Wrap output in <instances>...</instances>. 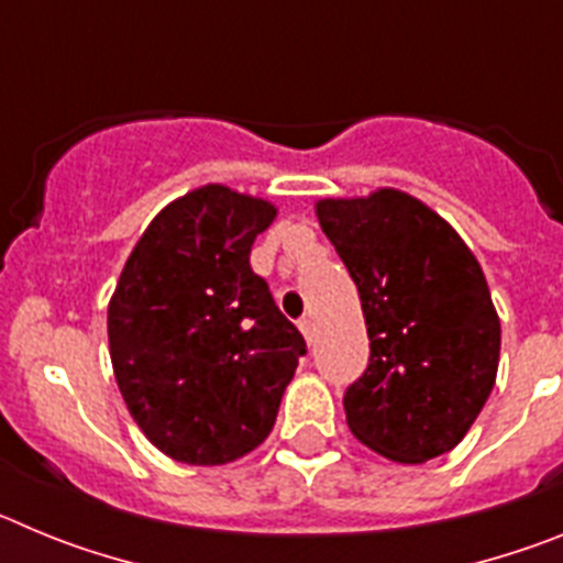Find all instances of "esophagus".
<instances>
[{
    "instance_id": "1",
    "label": "esophagus",
    "mask_w": 563,
    "mask_h": 563,
    "mask_svg": "<svg viewBox=\"0 0 563 563\" xmlns=\"http://www.w3.org/2000/svg\"><path fill=\"white\" fill-rule=\"evenodd\" d=\"M298 330L305 332L307 343H312V332H316V321H312L310 316H305V318H301V321H298Z\"/></svg>"
}]
</instances>
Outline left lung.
<instances>
[{"label":"left lung","mask_w":563,"mask_h":563,"mask_svg":"<svg viewBox=\"0 0 563 563\" xmlns=\"http://www.w3.org/2000/svg\"><path fill=\"white\" fill-rule=\"evenodd\" d=\"M318 222L357 285L369 366L343 395L352 434L386 460L460 445L494 389L501 327L460 233L397 188L318 200Z\"/></svg>","instance_id":"1"}]
</instances>
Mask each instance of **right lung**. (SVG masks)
<instances>
[{
  "mask_svg": "<svg viewBox=\"0 0 563 563\" xmlns=\"http://www.w3.org/2000/svg\"><path fill=\"white\" fill-rule=\"evenodd\" d=\"M276 206L208 183L168 202L137 239L107 312L129 415L154 449L225 465L267 440L307 352L251 271Z\"/></svg>",
  "mask_w": 563,
  "mask_h": 563,
  "instance_id": "add662e5",
  "label": "right lung"
}]
</instances>
